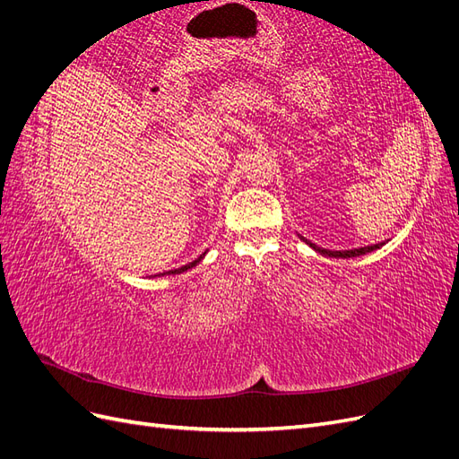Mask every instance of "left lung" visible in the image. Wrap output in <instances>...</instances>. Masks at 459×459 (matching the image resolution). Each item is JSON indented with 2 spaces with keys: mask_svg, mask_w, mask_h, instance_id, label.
Segmentation results:
<instances>
[{
  "mask_svg": "<svg viewBox=\"0 0 459 459\" xmlns=\"http://www.w3.org/2000/svg\"><path fill=\"white\" fill-rule=\"evenodd\" d=\"M302 239H304V238H302ZM304 241H307L310 247H314L317 253L327 255V256H337V258H352V256H359V255H368V253L375 251V248H379L381 245H385V243H375V245H368V247H362V248H351V251H329V248L317 247L316 243H310L308 239H304Z\"/></svg>",
  "mask_w": 459,
  "mask_h": 459,
  "instance_id": "8db88e82",
  "label": "left lung"
}]
</instances>
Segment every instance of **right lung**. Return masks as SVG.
<instances>
[{
	"label": "right lung",
	"instance_id": "1",
	"mask_svg": "<svg viewBox=\"0 0 459 459\" xmlns=\"http://www.w3.org/2000/svg\"><path fill=\"white\" fill-rule=\"evenodd\" d=\"M204 256V253L199 256V258H195L193 262H189V264H186V266H182V268H178V270H170V272H164V275H170V273H182V272H186V270H189V268H193L195 266V264L201 260Z\"/></svg>",
	"mask_w": 459,
	"mask_h": 459
}]
</instances>
